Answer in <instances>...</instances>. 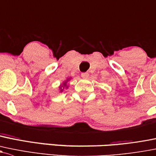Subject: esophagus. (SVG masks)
Instances as JSON below:
<instances>
[{
	"instance_id": "obj_1",
	"label": "esophagus",
	"mask_w": 156,
	"mask_h": 156,
	"mask_svg": "<svg viewBox=\"0 0 156 156\" xmlns=\"http://www.w3.org/2000/svg\"><path fill=\"white\" fill-rule=\"evenodd\" d=\"M81 77H82L83 78H87L88 77H89V73H83L82 74H81Z\"/></svg>"
}]
</instances>
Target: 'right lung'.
Here are the masks:
<instances>
[{"label": "right lung", "mask_w": 156, "mask_h": 156, "mask_svg": "<svg viewBox=\"0 0 156 156\" xmlns=\"http://www.w3.org/2000/svg\"><path fill=\"white\" fill-rule=\"evenodd\" d=\"M70 79H71V78H67V79L66 80V81H63V84H61L60 87H59V88H60V93H61V92H63V89H64L65 87L66 88H68V85H67V83H68V81H69Z\"/></svg>", "instance_id": "add662e5"}]
</instances>
